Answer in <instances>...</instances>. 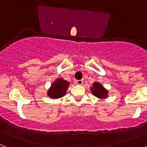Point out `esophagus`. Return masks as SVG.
I'll use <instances>...</instances> for the list:
<instances>
[{"label": "esophagus", "instance_id": "34e87169", "mask_svg": "<svg viewBox=\"0 0 147 147\" xmlns=\"http://www.w3.org/2000/svg\"><path fill=\"white\" fill-rule=\"evenodd\" d=\"M76 83L78 85H82L84 83V81L83 80H77V81H76Z\"/></svg>", "mask_w": 147, "mask_h": 147}]
</instances>
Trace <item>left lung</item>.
Returning <instances> with one entry per match:
<instances>
[{"instance_id":"1","label":"left lung","mask_w":147,"mask_h":147,"mask_svg":"<svg viewBox=\"0 0 147 147\" xmlns=\"http://www.w3.org/2000/svg\"><path fill=\"white\" fill-rule=\"evenodd\" d=\"M92 87H90V90L93 96L102 99L108 98V91L99 82L96 81L92 84Z\"/></svg>"}]
</instances>
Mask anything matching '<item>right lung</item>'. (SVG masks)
<instances>
[{
	"label": "right lung",
	"mask_w": 147,
	"mask_h": 147,
	"mask_svg": "<svg viewBox=\"0 0 147 147\" xmlns=\"http://www.w3.org/2000/svg\"><path fill=\"white\" fill-rule=\"evenodd\" d=\"M70 83L63 78H57L51 85L50 88L48 90L47 95L51 98L56 99L64 96L66 93L68 87H69Z\"/></svg>",
	"instance_id": "1"
}]
</instances>
